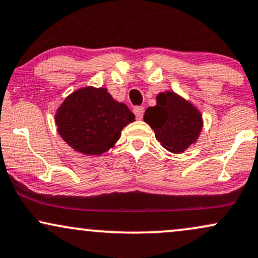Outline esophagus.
Returning a JSON list of instances; mask_svg holds the SVG:
<instances>
[{"label":"esophagus","instance_id":"obj_1","mask_svg":"<svg viewBox=\"0 0 258 258\" xmlns=\"http://www.w3.org/2000/svg\"><path fill=\"white\" fill-rule=\"evenodd\" d=\"M133 111H135L137 119H142L143 115H144V107H136Z\"/></svg>","mask_w":258,"mask_h":258}]
</instances>
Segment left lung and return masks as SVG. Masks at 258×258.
I'll list each match as a JSON object with an SVG mask.
<instances>
[{"mask_svg":"<svg viewBox=\"0 0 258 258\" xmlns=\"http://www.w3.org/2000/svg\"><path fill=\"white\" fill-rule=\"evenodd\" d=\"M144 121L161 145L174 154L184 153L195 144L203 128L201 111L173 91L156 96V105L145 110Z\"/></svg>","mask_w":258,"mask_h":258,"instance_id":"left-lung-1","label":"left lung"}]
</instances>
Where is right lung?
Listing matches in <instances>:
<instances>
[{"mask_svg":"<svg viewBox=\"0 0 258 258\" xmlns=\"http://www.w3.org/2000/svg\"><path fill=\"white\" fill-rule=\"evenodd\" d=\"M135 117L107 89L86 86L67 96L56 110L55 122L61 138L71 148L91 156L113 148L123 127Z\"/></svg>","mask_w":258,"mask_h":258,"instance_id":"add662e5","label":"right lung"}]
</instances>
